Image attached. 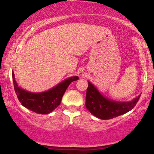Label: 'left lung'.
<instances>
[{
  "label": "left lung",
  "instance_id": "8db88e82",
  "mask_svg": "<svg viewBox=\"0 0 154 154\" xmlns=\"http://www.w3.org/2000/svg\"><path fill=\"white\" fill-rule=\"evenodd\" d=\"M140 95L131 101L119 102L103 96L94 85L88 81L86 92V108L93 115L100 119H110L132 110L138 101Z\"/></svg>",
  "mask_w": 154,
  "mask_h": 154
}]
</instances>
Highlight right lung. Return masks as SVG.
<instances>
[{
  "mask_svg": "<svg viewBox=\"0 0 154 154\" xmlns=\"http://www.w3.org/2000/svg\"><path fill=\"white\" fill-rule=\"evenodd\" d=\"M12 77L15 93L22 105L29 110L40 114H49L59 106L70 83L79 79L77 76H74L64 79L48 91L41 93H32L22 89L17 85L14 72H12Z\"/></svg>",
  "mask_w": 154,
  "mask_h": 154,
  "instance_id": "right-lung-1",
  "label": "right lung"
}]
</instances>
